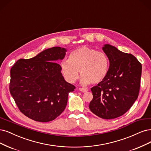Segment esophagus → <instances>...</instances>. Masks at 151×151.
Instances as JSON below:
<instances>
[{
    "label": "esophagus",
    "mask_w": 151,
    "mask_h": 151,
    "mask_svg": "<svg viewBox=\"0 0 151 151\" xmlns=\"http://www.w3.org/2000/svg\"><path fill=\"white\" fill-rule=\"evenodd\" d=\"M79 90L82 92H86L88 91V89H87V88H79Z\"/></svg>",
    "instance_id": "34e87169"
}]
</instances>
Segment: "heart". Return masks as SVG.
<instances>
[{
	"instance_id": "b5f03b06",
	"label": "heart",
	"mask_w": 151,
	"mask_h": 151,
	"mask_svg": "<svg viewBox=\"0 0 151 151\" xmlns=\"http://www.w3.org/2000/svg\"><path fill=\"white\" fill-rule=\"evenodd\" d=\"M61 73L69 83H74L79 77V70L82 76V85L99 84L104 80L109 70V60L102 52L81 47L72 50L68 60L62 62Z\"/></svg>"
}]
</instances>
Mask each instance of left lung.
Wrapping results in <instances>:
<instances>
[{"mask_svg": "<svg viewBox=\"0 0 151 151\" xmlns=\"http://www.w3.org/2000/svg\"><path fill=\"white\" fill-rule=\"evenodd\" d=\"M102 50L109 60L106 79L91 88L92 112L104 119L122 116L132 107L139 96L142 65L131 54L106 44Z\"/></svg>", "mask_w": 151, "mask_h": 151, "instance_id": "8db88e82", "label": "left lung"}]
</instances>
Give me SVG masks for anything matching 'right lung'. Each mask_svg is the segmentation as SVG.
Listing matches in <instances>:
<instances>
[{
  "label": "right lung",
  "mask_w": 151,
  "mask_h": 151,
  "mask_svg": "<svg viewBox=\"0 0 151 151\" xmlns=\"http://www.w3.org/2000/svg\"><path fill=\"white\" fill-rule=\"evenodd\" d=\"M66 49L54 47L33 58L18 60L10 69L9 90L20 111L35 121L54 120L64 111L76 87L67 82L60 65Z\"/></svg>",
  "instance_id": "1"
}]
</instances>
